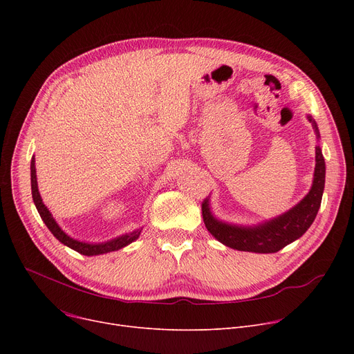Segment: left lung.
Here are the masks:
<instances>
[{"mask_svg":"<svg viewBox=\"0 0 354 354\" xmlns=\"http://www.w3.org/2000/svg\"><path fill=\"white\" fill-rule=\"evenodd\" d=\"M315 132L319 135V129L315 122L308 116ZM326 179V163L320 146L315 147V169L314 180L308 195L284 215L263 225L254 228H241L235 225H227L224 222L216 221L209 211L208 199L202 202V216L207 230L219 241L238 251H250L259 254H270L283 250L297 238H300L313 224V221L322 205V198L324 191Z\"/></svg>","mask_w":354,"mask_h":354,"instance_id":"left-lung-1","label":"left lung"}]
</instances>
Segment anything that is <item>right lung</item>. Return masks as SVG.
Segmentation results:
<instances>
[{
    "label": "right lung",
    "instance_id": "obj_1",
    "mask_svg": "<svg viewBox=\"0 0 354 354\" xmlns=\"http://www.w3.org/2000/svg\"><path fill=\"white\" fill-rule=\"evenodd\" d=\"M34 158L31 159V192H32V199H34V203H35V208L37 211H39L41 219L44 221V224L47 225V228L51 231V234L57 238L62 244L70 247L71 250L77 251L79 254H83V255H99V254H106V252H110V251H116V250H120L123 247H126L127 244L133 243V241L140 235V231L142 230H136L130 234H126V235H122L116 239H111L109 241V243H104V244H87V243H80V241H76L70 238L68 235H66L62 228L55 224V221L53 219L50 211L47 209V207L41 201V196L39 194V188H37V178H35V166H34Z\"/></svg>",
    "mask_w": 354,
    "mask_h": 354
}]
</instances>
